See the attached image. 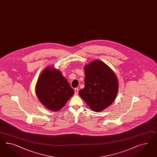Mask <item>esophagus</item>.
I'll use <instances>...</instances> for the list:
<instances>
[{
	"mask_svg": "<svg viewBox=\"0 0 157 157\" xmlns=\"http://www.w3.org/2000/svg\"><path fill=\"white\" fill-rule=\"evenodd\" d=\"M74 91H75V95H78V91H79L78 88H75L74 89Z\"/></svg>",
	"mask_w": 157,
	"mask_h": 157,
	"instance_id": "obj_1",
	"label": "esophagus"
}]
</instances>
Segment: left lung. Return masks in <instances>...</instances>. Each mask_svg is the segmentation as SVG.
Wrapping results in <instances>:
<instances>
[{
	"label": "left lung",
	"instance_id": "1",
	"mask_svg": "<svg viewBox=\"0 0 157 157\" xmlns=\"http://www.w3.org/2000/svg\"><path fill=\"white\" fill-rule=\"evenodd\" d=\"M85 87L79 94L90 108L101 111L111 105L118 93L114 72L102 61L95 60L85 67Z\"/></svg>",
	"mask_w": 157,
	"mask_h": 157
}]
</instances>
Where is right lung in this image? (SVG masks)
<instances>
[{
    "label": "right lung",
    "instance_id": "obj_1",
    "mask_svg": "<svg viewBox=\"0 0 157 157\" xmlns=\"http://www.w3.org/2000/svg\"><path fill=\"white\" fill-rule=\"evenodd\" d=\"M35 91L39 101L48 109L54 111L61 109L74 94L62 72L50 67L41 73Z\"/></svg>",
    "mask_w": 157,
    "mask_h": 157
}]
</instances>
